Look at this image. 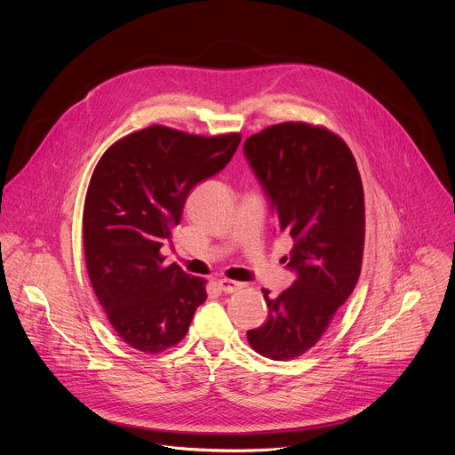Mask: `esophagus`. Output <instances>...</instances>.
Wrapping results in <instances>:
<instances>
[{
    "label": "esophagus",
    "instance_id": "esophagus-1",
    "mask_svg": "<svg viewBox=\"0 0 455 455\" xmlns=\"http://www.w3.org/2000/svg\"><path fill=\"white\" fill-rule=\"evenodd\" d=\"M218 286H220V290L225 291V293H234V291H237V290L243 288V283L230 281V279H220V281H218Z\"/></svg>",
    "mask_w": 455,
    "mask_h": 455
}]
</instances>
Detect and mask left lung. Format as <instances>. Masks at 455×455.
Here are the masks:
<instances>
[{"label":"left lung","instance_id":"left-lung-1","mask_svg":"<svg viewBox=\"0 0 455 455\" xmlns=\"http://www.w3.org/2000/svg\"><path fill=\"white\" fill-rule=\"evenodd\" d=\"M243 149L277 212L279 232L291 239L284 261L297 272L279 297L263 290L268 320L246 337L259 355L291 360L326 333L360 277L362 178L347 144L322 125H268L248 137Z\"/></svg>","mask_w":455,"mask_h":455}]
</instances>
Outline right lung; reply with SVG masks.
Segmentation results:
<instances>
[{
	"mask_svg": "<svg viewBox=\"0 0 455 455\" xmlns=\"http://www.w3.org/2000/svg\"><path fill=\"white\" fill-rule=\"evenodd\" d=\"M239 142V133L202 137L155 124L99 160L83 214L86 268L129 347L155 355L176 346L205 302L207 281L164 265L160 248L181 221L190 188L220 172Z\"/></svg>",
	"mask_w": 455,
	"mask_h": 455,
	"instance_id": "obj_1",
	"label": "right lung"
}]
</instances>
